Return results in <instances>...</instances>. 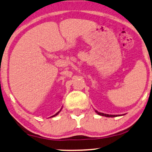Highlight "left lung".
Returning <instances> with one entry per match:
<instances>
[{
	"label": "left lung",
	"mask_w": 152,
	"mask_h": 152,
	"mask_svg": "<svg viewBox=\"0 0 152 152\" xmlns=\"http://www.w3.org/2000/svg\"><path fill=\"white\" fill-rule=\"evenodd\" d=\"M96 113L98 114L99 115H101V116H104V117H117V116H120V115H107V114H104V113H101V112H97V110H95Z\"/></svg>",
	"instance_id": "left-lung-1"
}]
</instances>
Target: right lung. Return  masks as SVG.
<instances>
[{
	"mask_svg": "<svg viewBox=\"0 0 152 152\" xmlns=\"http://www.w3.org/2000/svg\"><path fill=\"white\" fill-rule=\"evenodd\" d=\"M61 109H62V108H61ZM60 111H61V110H60V111H59L58 112H57V113H56V114H55V115H53V116H52V117H55V116H57V115H58V114H59V113H60Z\"/></svg>",
	"mask_w": 152,
	"mask_h": 152,
	"instance_id": "right-lung-1",
	"label": "right lung"
}]
</instances>
